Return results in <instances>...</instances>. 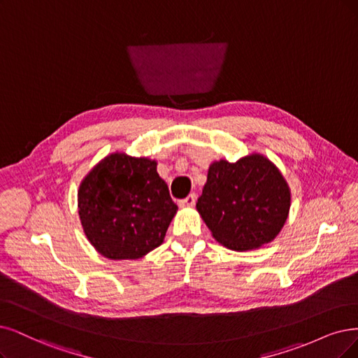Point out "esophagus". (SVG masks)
<instances>
[{"label":"esophagus","mask_w":358,"mask_h":358,"mask_svg":"<svg viewBox=\"0 0 358 358\" xmlns=\"http://www.w3.org/2000/svg\"><path fill=\"white\" fill-rule=\"evenodd\" d=\"M194 203H196V194L194 193L189 194L186 199L180 201V206L181 208H192V206H194Z\"/></svg>","instance_id":"esophagus-1"}]
</instances>
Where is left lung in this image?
Segmentation results:
<instances>
[{
  "label": "left lung",
  "instance_id": "left-lung-1",
  "mask_svg": "<svg viewBox=\"0 0 358 358\" xmlns=\"http://www.w3.org/2000/svg\"><path fill=\"white\" fill-rule=\"evenodd\" d=\"M290 189L282 172L259 153L209 165L196 209L214 239L233 250L257 249L280 233L289 215Z\"/></svg>",
  "mask_w": 358,
  "mask_h": 358
}]
</instances>
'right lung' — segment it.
<instances>
[{
  "label": "right lung",
  "mask_w": 358,
  "mask_h": 358,
  "mask_svg": "<svg viewBox=\"0 0 358 358\" xmlns=\"http://www.w3.org/2000/svg\"><path fill=\"white\" fill-rule=\"evenodd\" d=\"M156 161L115 152L79 184L78 213L84 233L109 259H138L162 245L178 206Z\"/></svg>",
  "instance_id": "add662e5"
}]
</instances>
